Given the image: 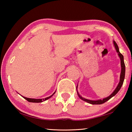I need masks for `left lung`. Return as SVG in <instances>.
<instances>
[{
  "instance_id": "8db88e82",
  "label": "left lung",
  "mask_w": 132,
  "mask_h": 132,
  "mask_svg": "<svg viewBox=\"0 0 132 132\" xmlns=\"http://www.w3.org/2000/svg\"><path fill=\"white\" fill-rule=\"evenodd\" d=\"M113 44H114V46H115L116 50H117V52L118 53V55H119L120 59V64H121V73H120V75L119 82L118 85L117 87L116 88V89L115 90V91H113V92L110 95L108 96V97L104 98L103 100H97V101H93V100H87V99H86V98H82L81 96L80 95L79 93H78V91H77V94H78V95H79L80 98H81L82 100H83V101L88 102V103H89V104H93V105H99V104H104V102H105L107 101H108L109 99H111L112 97H113V96H115L116 94H117L118 91L120 90V88H121V87L123 85V81L125 79V64L124 63L123 56L121 53H120L119 50V48H118V45L117 43H116L115 41H113ZM77 86L76 87V89H77Z\"/></svg>"
}]
</instances>
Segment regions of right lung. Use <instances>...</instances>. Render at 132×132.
Listing matches in <instances>:
<instances>
[{
    "instance_id": "1",
    "label": "right lung",
    "mask_w": 132,
    "mask_h": 132,
    "mask_svg": "<svg viewBox=\"0 0 132 132\" xmlns=\"http://www.w3.org/2000/svg\"><path fill=\"white\" fill-rule=\"evenodd\" d=\"M55 92H56V91H55ZM55 92L53 93L52 95H51V96H50V97H46L45 98H44V99H34V98H26V97H23L24 98H25L26 100H27L28 102H37V103H38V102H43L44 101H46V100H47L48 99H49V98H50L53 94H54L55 93Z\"/></svg>"
}]
</instances>
